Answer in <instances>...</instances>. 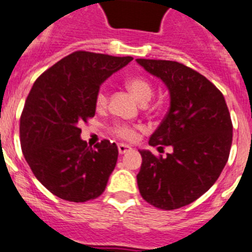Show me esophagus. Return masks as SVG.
Here are the masks:
<instances>
[{
    "label": "esophagus",
    "mask_w": 252,
    "mask_h": 252,
    "mask_svg": "<svg viewBox=\"0 0 252 252\" xmlns=\"http://www.w3.org/2000/svg\"><path fill=\"white\" fill-rule=\"evenodd\" d=\"M118 151H119V154H124L126 153V152L131 151V147L128 146V144H123V143H121V144H118Z\"/></svg>",
    "instance_id": "esophagus-1"
}]
</instances>
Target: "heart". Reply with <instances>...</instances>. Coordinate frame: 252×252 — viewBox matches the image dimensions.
<instances>
[{
	"instance_id": "obj_1",
	"label": "heart",
	"mask_w": 252,
	"mask_h": 252,
	"mask_svg": "<svg viewBox=\"0 0 252 252\" xmlns=\"http://www.w3.org/2000/svg\"><path fill=\"white\" fill-rule=\"evenodd\" d=\"M126 87L131 94L134 95L135 98L140 101V103H147L151 99L152 94H153V89L152 85L143 78H130L126 81ZM108 103V95H106V90L104 88L99 89L96 98H95V104L96 108H104ZM137 130L135 126H128V124H118L113 128V133L117 134L118 137L123 138L126 140H134L137 138Z\"/></svg>"
}]
</instances>
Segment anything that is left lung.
<instances>
[{"label":"left lung","mask_w":252,"mask_h":252,"mask_svg":"<svg viewBox=\"0 0 252 252\" xmlns=\"http://www.w3.org/2000/svg\"><path fill=\"white\" fill-rule=\"evenodd\" d=\"M169 93V110L149 146H171L156 157L139 151L137 183L142 197L160 210H176L196 201L217 181L232 144V123L222 93L210 80L177 61L137 59Z\"/></svg>","instance_id":"left-lung-1"}]
</instances>
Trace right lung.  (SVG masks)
<instances>
[{"label": "right lung", "instance_id": "1", "mask_svg": "<svg viewBox=\"0 0 252 252\" xmlns=\"http://www.w3.org/2000/svg\"><path fill=\"white\" fill-rule=\"evenodd\" d=\"M133 58L75 51L33 83L20 119L26 162L59 198L85 202L100 196L118 159V147L101 140L90 148L79 128L95 115L101 84Z\"/></svg>", "mask_w": 252, "mask_h": 252}]
</instances>
